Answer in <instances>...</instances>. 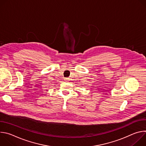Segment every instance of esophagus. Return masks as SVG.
<instances>
[{
    "label": "esophagus",
    "mask_w": 146,
    "mask_h": 146,
    "mask_svg": "<svg viewBox=\"0 0 146 146\" xmlns=\"http://www.w3.org/2000/svg\"><path fill=\"white\" fill-rule=\"evenodd\" d=\"M65 81H68V80H69V78H65Z\"/></svg>",
    "instance_id": "1"
}]
</instances>
